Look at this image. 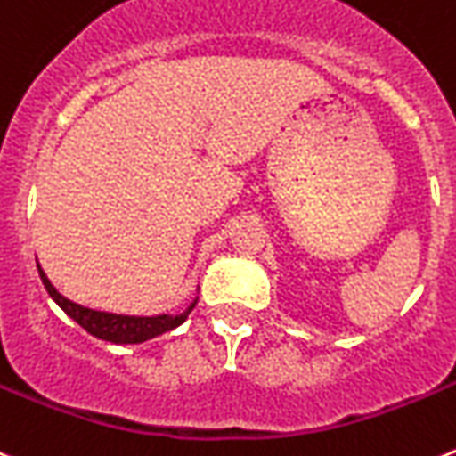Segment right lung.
Masks as SVG:
<instances>
[{
    "instance_id": "right-lung-1",
    "label": "right lung",
    "mask_w": 456,
    "mask_h": 456,
    "mask_svg": "<svg viewBox=\"0 0 456 456\" xmlns=\"http://www.w3.org/2000/svg\"><path fill=\"white\" fill-rule=\"evenodd\" d=\"M40 279H43L45 289H47L49 297L54 299L56 305L75 320L77 325L84 327L88 334L97 336L102 340H109V343H118V346H134V343H145V340L154 338V336H161L166 331L175 330L182 322H186V318L191 315V311L198 305V297L192 299L191 305L186 306V311L177 315L161 314V315H122V314H109V311H95L88 309V306H81L72 299L63 297L59 290L54 289V284L49 281L45 270L38 264Z\"/></svg>"
}]
</instances>
